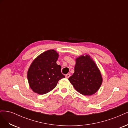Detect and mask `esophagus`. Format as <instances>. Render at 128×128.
<instances>
[{
	"mask_svg": "<svg viewBox=\"0 0 128 128\" xmlns=\"http://www.w3.org/2000/svg\"><path fill=\"white\" fill-rule=\"evenodd\" d=\"M70 74H66V76H65V77H66V78H68L69 77H70Z\"/></svg>",
	"mask_w": 128,
	"mask_h": 128,
	"instance_id": "1",
	"label": "esophagus"
}]
</instances>
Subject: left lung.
I'll use <instances>...</instances> for the list:
<instances>
[{
    "instance_id": "left-lung-1",
    "label": "left lung",
    "mask_w": 128,
    "mask_h": 128,
    "mask_svg": "<svg viewBox=\"0 0 128 128\" xmlns=\"http://www.w3.org/2000/svg\"><path fill=\"white\" fill-rule=\"evenodd\" d=\"M75 72L68 80L75 90L84 96L97 92L102 83L101 72L91 56L86 54L75 59Z\"/></svg>"
}]
</instances>
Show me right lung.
Returning <instances> with one entry per match:
<instances>
[{
    "mask_svg": "<svg viewBox=\"0 0 128 128\" xmlns=\"http://www.w3.org/2000/svg\"><path fill=\"white\" fill-rule=\"evenodd\" d=\"M59 54L54 50H49L34 59L27 72L31 89L38 94H44L53 90L64 76L60 65L56 64Z\"/></svg>",
    "mask_w": 128,
    "mask_h": 128,
    "instance_id": "1",
    "label": "right lung"
}]
</instances>
